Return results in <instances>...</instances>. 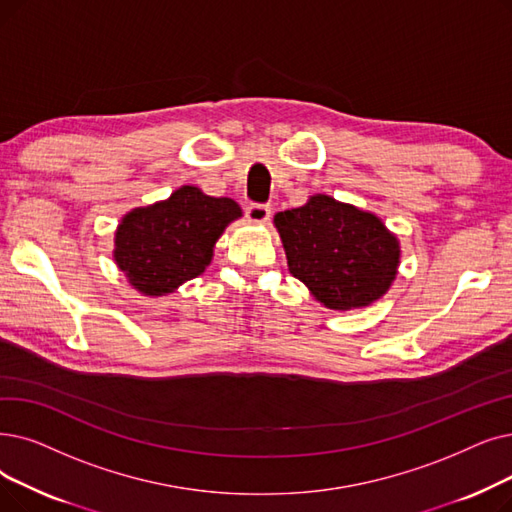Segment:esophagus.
<instances>
[{"instance_id": "obj_1", "label": "esophagus", "mask_w": 512, "mask_h": 512, "mask_svg": "<svg viewBox=\"0 0 512 512\" xmlns=\"http://www.w3.org/2000/svg\"><path fill=\"white\" fill-rule=\"evenodd\" d=\"M244 213H247V217L251 221H255V224H265V221H268L272 215V207L263 205V203H251V205H247V211Z\"/></svg>"}]
</instances>
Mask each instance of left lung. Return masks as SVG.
<instances>
[{
  "label": "left lung",
  "mask_w": 512,
  "mask_h": 512,
  "mask_svg": "<svg viewBox=\"0 0 512 512\" xmlns=\"http://www.w3.org/2000/svg\"><path fill=\"white\" fill-rule=\"evenodd\" d=\"M288 270L330 309L364 307L391 286L397 263V238L383 221L318 194L309 203L274 217Z\"/></svg>",
  "instance_id": "8db88e82"
}]
</instances>
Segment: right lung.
I'll return each instance as SVG.
<instances>
[{
  "instance_id": "right-lung-1",
  "label": "right lung",
  "mask_w": 512,
  "mask_h": 512,
  "mask_svg": "<svg viewBox=\"0 0 512 512\" xmlns=\"http://www.w3.org/2000/svg\"><path fill=\"white\" fill-rule=\"evenodd\" d=\"M236 217L240 207L232 198L184 186L169 201L133 209L123 217L115 238L117 265L140 293H171L205 272L215 240Z\"/></svg>"
}]
</instances>
